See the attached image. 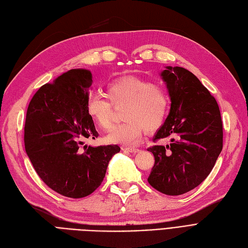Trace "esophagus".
Returning a JSON list of instances; mask_svg holds the SVG:
<instances>
[{
	"mask_svg": "<svg viewBox=\"0 0 248 248\" xmlns=\"http://www.w3.org/2000/svg\"><path fill=\"white\" fill-rule=\"evenodd\" d=\"M123 150H126V151H129V152H132V153H137L140 151L139 148H136V147H123L122 148Z\"/></svg>",
	"mask_w": 248,
	"mask_h": 248,
	"instance_id": "1",
	"label": "esophagus"
}]
</instances>
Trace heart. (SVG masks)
I'll list each match as a JSON object with an SVG mask.
<instances>
[{"mask_svg":"<svg viewBox=\"0 0 248 248\" xmlns=\"http://www.w3.org/2000/svg\"><path fill=\"white\" fill-rule=\"evenodd\" d=\"M106 96L93 93L86 99L85 109L100 129L108 130L112 122V104H126L125 123L115 126L106 137L109 143L124 146L139 144L145 128L153 132L165 123L171 99L165 86L135 76L113 79L106 86Z\"/></svg>","mask_w":248,"mask_h":248,"instance_id":"b5f03b06","label":"heart"}]
</instances>
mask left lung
<instances>
[{
  "mask_svg": "<svg viewBox=\"0 0 248 248\" xmlns=\"http://www.w3.org/2000/svg\"><path fill=\"white\" fill-rule=\"evenodd\" d=\"M160 76L171 108L153 140L171 142L148 148L155 158L148 183L160 193L176 196L196 188L211 173L222 150V120L215 98L193 73L167 66Z\"/></svg>",
  "mask_w": 248,
  "mask_h": 248,
  "instance_id": "1",
  "label": "left lung"
}]
</instances>
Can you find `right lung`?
I'll return each instance as SVG.
<instances>
[{
    "label": "right lung",
    "instance_id": "obj_1",
    "mask_svg": "<svg viewBox=\"0 0 248 248\" xmlns=\"http://www.w3.org/2000/svg\"><path fill=\"white\" fill-rule=\"evenodd\" d=\"M92 73L73 69L43 85L27 109L24 142L38 176L65 197L90 195L103 182L118 145L92 147L99 135L85 109Z\"/></svg>",
    "mask_w": 248,
    "mask_h": 248
}]
</instances>
